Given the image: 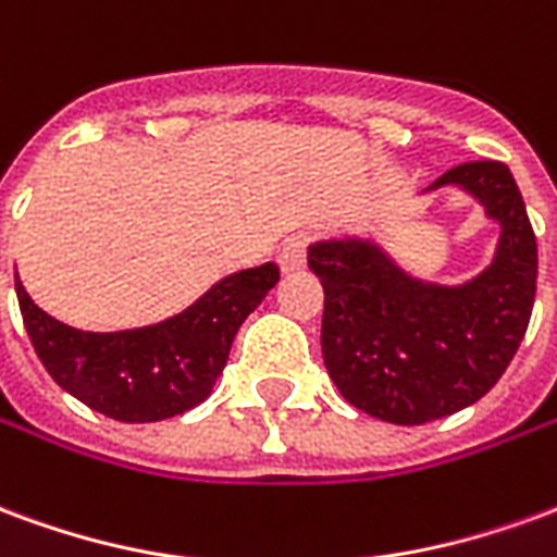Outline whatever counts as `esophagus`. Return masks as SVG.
<instances>
[{
  "instance_id": "obj_1",
  "label": "esophagus",
  "mask_w": 557,
  "mask_h": 557,
  "mask_svg": "<svg viewBox=\"0 0 557 557\" xmlns=\"http://www.w3.org/2000/svg\"><path fill=\"white\" fill-rule=\"evenodd\" d=\"M307 247H310V238L307 235H292L280 247V268L292 274V271H301L304 262H307Z\"/></svg>"
}]
</instances>
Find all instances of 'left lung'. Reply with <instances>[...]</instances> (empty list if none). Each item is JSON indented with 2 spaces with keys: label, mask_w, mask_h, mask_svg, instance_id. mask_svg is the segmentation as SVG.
I'll use <instances>...</instances> for the list:
<instances>
[{
  "label": "left lung",
  "mask_w": 557,
  "mask_h": 557,
  "mask_svg": "<svg viewBox=\"0 0 557 557\" xmlns=\"http://www.w3.org/2000/svg\"><path fill=\"white\" fill-rule=\"evenodd\" d=\"M444 184H459L502 223L492 265L462 286L409 277L361 238L307 250L325 289L327 375L355 409L403 426L478 403L513 361L537 292V238L510 170L471 160L430 190Z\"/></svg>",
  "instance_id": "8db88e82"
}]
</instances>
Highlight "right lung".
I'll list each match as a JSON object with an SVG mask.
<instances>
[{"mask_svg":"<svg viewBox=\"0 0 557 557\" xmlns=\"http://www.w3.org/2000/svg\"><path fill=\"white\" fill-rule=\"evenodd\" d=\"M280 280L265 262L230 274L166 322L91 334L55 322L17 286L23 325L53 382L122 423H154L194 409L226 367L232 339Z\"/></svg>","mask_w":557,"mask_h":557,"instance_id":"1","label":"right lung"}]
</instances>
